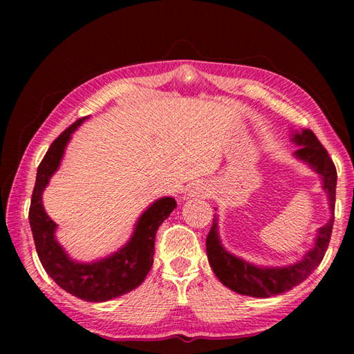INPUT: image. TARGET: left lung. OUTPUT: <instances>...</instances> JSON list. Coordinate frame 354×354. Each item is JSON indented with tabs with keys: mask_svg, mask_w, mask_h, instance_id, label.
<instances>
[{
	"mask_svg": "<svg viewBox=\"0 0 354 354\" xmlns=\"http://www.w3.org/2000/svg\"><path fill=\"white\" fill-rule=\"evenodd\" d=\"M292 141L299 146L295 152L298 160L307 162L321 175L322 189L327 192L332 217L324 227L318 230L313 248L306 252L301 261L283 268H261L239 259L225 250L219 239L217 216H214L212 230L207 236V255L209 266L223 286L240 293V295L269 298L292 289L293 286L304 281L319 266L328 248L335 222L336 167L332 158L328 156V152L312 131L303 129L301 132H295L292 135Z\"/></svg>",
	"mask_w": 354,
	"mask_h": 354,
	"instance_id": "left-lung-1",
	"label": "left lung"
}]
</instances>
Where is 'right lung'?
Listing matches in <instances>:
<instances>
[{"mask_svg": "<svg viewBox=\"0 0 354 354\" xmlns=\"http://www.w3.org/2000/svg\"><path fill=\"white\" fill-rule=\"evenodd\" d=\"M88 117L79 118L51 142L36 173V183L30 204L28 221L32 227L37 257L42 266L57 286L71 295L85 301L103 303L133 290L145 281L153 263L155 236L160 225L176 208L173 198L155 201L141 214L129 242L109 257L93 263H77L68 257L64 248L57 243L55 231L57 225L45 213L42 192L48 185L61 164L71 133Z\"/></svg>", "mask_w": 354, "mask_h": 354, "instance_id": "add662e5", "label": "right lung"}]
</instances>
